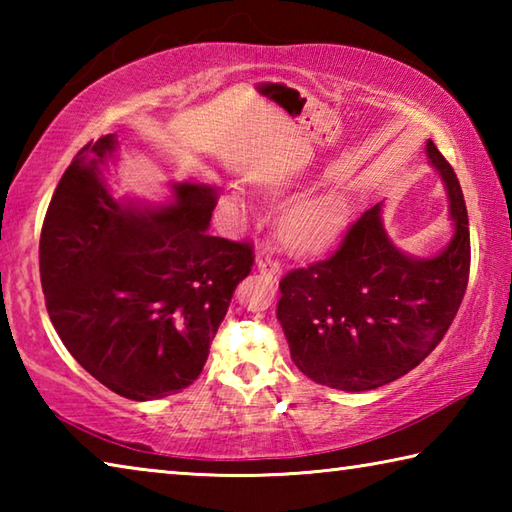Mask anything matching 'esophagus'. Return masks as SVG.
<instances>
[{"instance_id":"esophagus-1","label":"esophagus","mask_w":512,"mask_h":512,"mask_svg":"<svg viewBox=\"0 0 512 512\" xmlns=\"http://www.w3.org/2000/svg\"><path fill=\"white\" fill-rule=\"evenodd\" d=\"M257 271L266 277H271V280H277V277L282 275L280 264H277L275 259L268 255H257Z\"/></svg>"}]
</instances>
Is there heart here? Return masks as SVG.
<instances>
[{"label":"heart","instance_id":"1","mask_svg":"<svg viewBox=\"0 0 512 512\" xmlns=\"http://www.w3.org/2000/svg\"><path fill=\"white\" fill-rule=\"evenodd\" d=\"M225 212L235 219H246L250 207L237 189L223 196ZM348 214V198L341 192H327L293 205L282 219V237L291 248H318L336 237Z\"/></svg>","mask_w":512,"mask_h":512}]
</instances>
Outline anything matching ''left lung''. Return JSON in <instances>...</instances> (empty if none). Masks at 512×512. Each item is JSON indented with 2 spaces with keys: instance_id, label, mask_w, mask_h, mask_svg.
Wrapping results in <instances>:
<instances>
[{
  "instance_id": "left-lung-1",
  "label": "left lung",
  "mask_w": 512,
  "mask_h": 512,
  "mask_svg": "<svg viewBox=\"0 0 512 512\" xmlns=\"http://www.w3.org/2000/svg\"><path fill=\"white\" fill-rule=\"evenodd\" d=\"M454 235L433 257L397 248L381 203L350 225L332 253L282 277L277 320L291 359L316 384L372 391L400 379L443 341L470 277V230L461 185L431 140Z\"/></svg>"
}]
</instances>
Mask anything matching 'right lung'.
I'll return each mask as SVG.
<instances>
[{
    "label": "right lung",
    "mask_w": 512,
    "mask_h": 512,
    "mask_svg": "<svg viewBox=\"0 0 512 512\" xmlns=\"http://www.w3.org/2000/svg\"><path fill=\"white\" fill-rule=\"evenodd\" d=\"M103 135L60 178L40 235L47 311L69 354L103 386L135 402L194 384L253 248L210 228L216 192L171 183L167 203L115 196Z\"/></svg>",
    "instance_id": "right-lung-1"
}]
</instances>
